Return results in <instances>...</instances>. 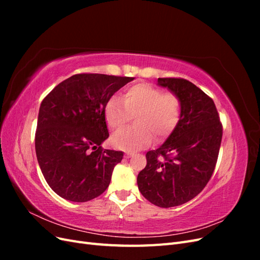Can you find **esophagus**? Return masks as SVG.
<instances>
[{
	"mask_svg": "<svg viewBox=\"0 0 260 260\" xmlns=\"http://www.w3.org/2000/svg\"><path fill=\"white\" fill-rule=\"evenodd\" d=\"M131 156H133V153H131V152H127V153L124 154V157H125V158H130Z\"/></svg>",
	"mask_w": 260,
	"mask_h": 260,
	"instance_id": "34e87169",
	"label": "esophagus"
}]
</instances>
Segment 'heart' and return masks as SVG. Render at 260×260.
<instances>
[{
    "label": "heart",
    "instance_id": "b5f03b06",
    "mask_svg": "<svg viewBox=\"0 0 260 260\" xmlns=\"http://www.w3.org/2000/svg\"><path fill=\"white\" fill-rule=\"evenodd\" d=\"M123 101L117 96L108 100L104 109L108 127L119 131L135 116L136 127L116 133L112 144L123 151H138L156 141L168 138L177 127L181 115V102L175 93H162L158 88L139 83L123 93Z\"/></svg>",
    "mask_w": 260,
    "mask_h": 260
}]
</instances>
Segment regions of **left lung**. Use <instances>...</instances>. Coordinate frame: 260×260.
Here are the masks:
<instances>
[{
    "label": "left lung",
    "mask_w": 260,
    "mask_h": 260,
    "mask_svg": "<svg viewBox=\"0 0 260 260\" xmlns=\"http://www.w3.org/2000/svg\"><path fill=\"white\" fill-rule=\"evenodd\" d=\"M158 85L181 102L180 120L165 143L146 153L138 175L139 190L154 205H182L200 194L210 180L222 139V124L207 94L182 78H158Z\"/></svg>",
    "instance_id": "obj_1"
}]
</instances>
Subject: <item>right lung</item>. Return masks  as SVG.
Instances as JSON below:
<instances>
[{"label":"right lung","mask_w":260,"mask_h":260,"mask_svg":"<svg viewBox=\"0 0 260 260\" xmlns=\"http://www.w3.org/2000/svg\"><path fill=\"white\" fill-rule=\"evenodd\" d=\"M133 79L78 74L57 84L42 101L36 154L46 182L60 198L88 202L111 183L123 153L101 146L109 137L104 109L114 93Z\"/></svg>","instance_id":"right-lung-1"}]
</instances>
